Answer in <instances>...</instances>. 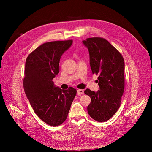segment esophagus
Masks as SVG:
<instances>
[{"label": "esophagus", "instance_id": "34e87169", "mask_svg": "<svg viewBox=\"0 0 152 152\" xmlns=\"http://www.w3.org/2000/svg\"><path fill=\"white\" fill-rule=\"evenodd\" d=\"M77 93L78 94V95H83L84 94V91L83 89H77Z\"/></svg>", "mask_w": 152, "mask_h": 152}]
</instances>
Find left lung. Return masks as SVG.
Here are the masks:
<instances>
[{
	"label": "left lung",
	"mask_w": 152,
	"mask_h": 152,
	"mask_svg": "<svg viewBox=\"0 0 152 152\" xmlns=\"http://www.w3.org/2000/svg\"><path fill=\"white\" fill-rule=\"evenodd\" d=\"M83 42L89 50L92 73L99 76L100 87L97 92L89 89L84 91L91 99L87 111L94 120L105 122L116 113L121 105L124 90V58L104 38H87Z\"/></svg>",
	"instance_id": "8db88e82"
}]
</instances>
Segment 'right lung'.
Wrapping results in <instances>:
<instances>
[{
  "mask_svg": "<svg viewBox=\"0 0 152 152\" xmlns=\"http://www.w3.org/2000/svg\"><path fill=\"white\" fill-rule=\"evenodd\" d=\"M72 43L73 40L44 43L26 60L23 87L26 97L37 116L53 127L66 120L76 94L73 87L62 90L52 81L59 73L61 56Z\"/></svg>",
  "mask_w": 152,
  "mask_h": 152,
  "instance_id": "obj_1",
  "label": "right lung"
}]
</instances>
